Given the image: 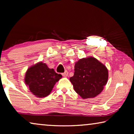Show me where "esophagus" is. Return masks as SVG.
<instances>
[{"label":"esophagus","mask_w":134,"mask_h":134,"mask_svg":"<svg viewBox=\"0 0 134 134\" xmlns=\"http://www.w3.org/2000/svg\"><path fill=\"white\" fill-rule=\"evenodd\" d=\"M62 75L64 77H67L68 75H69V72H68L67 71H65L64 72L62 73Z\"/></svg>","instance_id":"esophagus-1"}]
</instances>
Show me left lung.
Segmentation results:
<instances>
[{"mask_svg":"<svg viewBox=\"0 0 134 134\" xmlns=\"http://www.w3.org/2000/svg\"><path fill=\"white\" fill-rule=\"evenodd\" d=\"M108 77L105 65L90 56L75 63L74 76L70 80L75 92L85 99L93 98L100 93L108 82Z\"/></svg>","mask_w":134,"mask_h":134,"instance_id":"left-lung-1","label":"left lung"}]
</instances>
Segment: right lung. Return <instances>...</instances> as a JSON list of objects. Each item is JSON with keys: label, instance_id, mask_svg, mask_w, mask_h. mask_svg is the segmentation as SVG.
<instances>
[{"label": "right lung", "instance_id": "obj_1", "mask_svg": "<svg viewBox=\"0 0 134 134\" xmlns=\"http://www.w3.org/2000/svg\"><path fill=\"white\" fill-rule=\"evenodd\" d=\"M53 69L40 62L28 69L25 76V83L30 92L37 97H45L53 90L56 82L62 79Z\"/></svg>", "mask_w": 134, "mask_h": 134}]
</instances>
